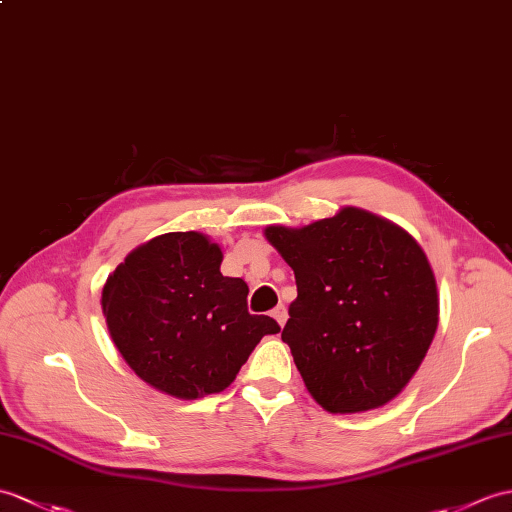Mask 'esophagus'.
I'll return each mask as SVG.
<instances>
[{
  "mask_svg": "<svg viewBox=\"0 0 512 512\" xmlns=\"http://www.w3.org/2000/svg\"><path fill=\"white\" fill-rule=\"evenodd\" d=\"M272 318H275L277 323L283 327V325H285V320H288V312H285V307H283V305H277L275 310H272Z\"/></svg>",
  "mask_w": 512,
  "mask_h": 512,
  "instance_id": "esophagus-1",
  "label": "esophagus"
}]
</instances>
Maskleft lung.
<instances>
[{"label": "left lung", "instance_id": "obj_1", "mask_svg": "<svg viewBox=\"0 0 512 512\" xmlns=\"http://www.w3.org/2000/svg\"><path fill=\"white\" fill-rule=\"evenodd\" d=\"M264 235L294 270L299 294L281 340L310 395L334 414L386 406L438 327L436 279L419 242L358 207Z\"/></svg>", "mask_w": 512, "mask_h": 512}]
</instances>
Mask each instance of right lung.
I'll use <instances>...</instances> for the list:
<instances>
[{
    "label": "right lung",
    "mask_w": 512,
    "mask_h": 512,
    "mask_svg": "<svg viewBox=\"0 0 512 512\" xmlns=\"http://www.w3.org/2000/svg\"><path fill=\"white\" fill-rule=\"evenodd\" d=\"M222 251L196 231L137 246L102 290L106 327L146 384L178 399L222 392L257 342L281 329L248 314V285L220 272Z\"/></svg>",
    "instance_id": "right-lung-1"
}]
</instances>
